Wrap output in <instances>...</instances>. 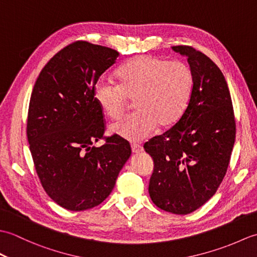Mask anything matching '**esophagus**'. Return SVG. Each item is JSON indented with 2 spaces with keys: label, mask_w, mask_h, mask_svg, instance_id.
Instances as JSON below:
<instances>
[{
  "label": "esophagus",
  "mask_w": 257,
  "mask_h": 257,
  "mask_svg": "<svg viewBox=\"0 0 257 257\" xmlns=\"http://www.w3.org/2000/svg\"><path fill=\"white\" fill-rule=\"evenodd\" d=\"M132 150L134 154H139V152L143 151V147L139 144H132Z\"/></svg>",
  "instance_id": "obj_1"
}]
</instances>
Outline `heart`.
<instances>
[{"label": "heart", "instance_id": "obj_1", "mask_svg": "<svg viewBox=\"0 0 257 257\" xmlns=\"http://www.w3.org/2000/svg\"><path fill=\"white\" fill-rule=\"evenodd\" d=\"M119 84L100 79L94 96L109 118L118 119L135 100L137 111L113 123L110 130L129 141H141L181 118L192 88V73L181 62L149 55L135 56L119 67Z\"/></svg>", "mask_w": 257, "mask_h": 257}]
</instances>
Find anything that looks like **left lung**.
<instances>
[{
	"instance_id": "left-lung-1",
	"label": "left lung",
	"mask_w": 257,
	"mask_h": 257,
	"mask_svg": "<svg viewBox=\"0 0 257 257\" xmlns=\"http://www.w3.org/2000/svg\"><path fill=\"white\" fill-rule=\"evenodd\" d=\"M172 50L188 57L192 73L188 106L176 124L144 148L155 163L149 182L152 202L163 211L184 215L219 189L230 165L236 123L221 69L192 46Z\"/></svg>"
}]
</instances>
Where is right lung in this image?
Wrapping results in <instances>:
<instances>
[{"label":"right lung","mask_w":257,"mask_h":257,"mask_svg":"<svg viewBox=\"0 0 257 257\" xmlns=\"http://www.w3.org/2000/svg\"><path fill=\"white\" fill-rule=\"evenodd\" d=\"M116 50L76 41L55 54L35 81L26 134L43 189L58 205L84 211L99 205L132 155L125 139L105 137L94 90L116 63ZM102 139L101 147L93 144Z\"/></svg>","instance_id":"add662e5"}]
</instances>
